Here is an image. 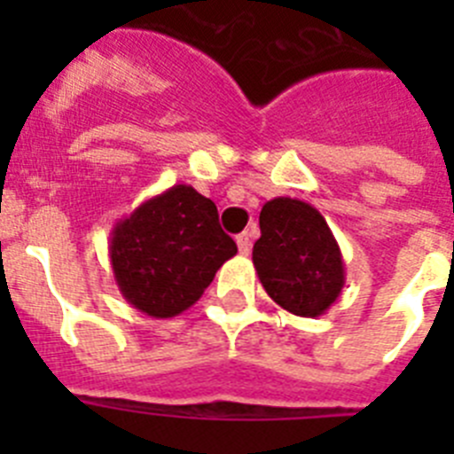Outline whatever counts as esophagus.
<instances>
[{
	"label": "esophagus",
	"mask_w": 454,
	"mask_h": 454,
	"mask_svg": "<svg viewBox=\"0 0 454 454\" xmlns=\"http://www.w3.org/2000/svg\"><path fill=\"white\" fill-rule=\"evenodd\" d=\"M236 246H239L240 254H247L252 247V231H243V234L236 236Z\"/></svg>",
	"instance_id": "34e87169"
}]
</instances>
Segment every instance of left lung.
<instances>
[{"label":"left lung","instance_id":"obj_1","mask_svg":"<svg viewBox=\"0 0 454 454\" xmlns=\"http://www.w3.org/2000/svg\"><path fill=\"white\" fill-rule=\"evenodd\" d=\"M259 227L252 263L268 295L302 318L323 316L346 284L343 254L323 214L302 200L275 198L263 204Z\"/></svg>","mask_w":454,"mask_h":454}]
</instances>
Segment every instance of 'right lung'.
I'll return each mask as SVG.
<instances>
[{
  "instance_id": "1",
  "label": "right lung",
  "mask_w": 454,
  "mask_h": 454,
  "mask_svg": "<svg viewBox=\"0 0 454 454\" xmlns=\"http://www.w3.org/2000/svg\"><path fill=\"white\" fill-rule=\"evenodd\" d=\"M236 254L218 208L188 184L145 200L111 230L108 256L122 298L152 318H172L202 298Z\"/></svg>"
}]
</instances>
